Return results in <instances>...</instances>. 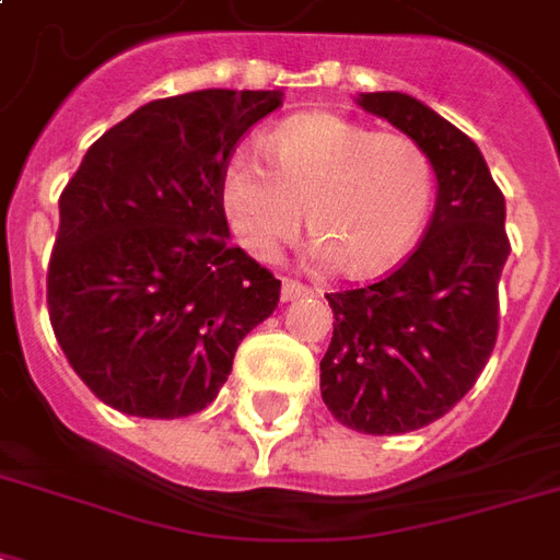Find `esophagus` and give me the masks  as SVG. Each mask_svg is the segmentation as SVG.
<instances>
[{
	"label": "esophagus",
	"mask_w": 560,
	"mask_h": 560,
	"mask_svg": "<svg viewBox=\"0 0 560 560\" xmlns=\"http://www.w3.org/2000/svg\"><path fill=\"white\" fill-rule=\"evenodd\" d=\"M304 295H322V289L298 283V280H292V277H283V280H280V298H283V301H295V298H304Z\"/></svg>",
	"instance_id": "34e87169"
}]
</instances>
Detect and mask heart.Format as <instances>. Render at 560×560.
Wrapping results in <instances>:
<instances>
[{
    "instance_id": "heart-1",
    "label": "heart",
    "mask_w": 560,
    "mask_h": 560,
    "mask_svg": "<svg viewBox=\"0 0 560 560\" xmlns=\"http://www.w3.org/2000/svg\"><path fill=\"white\" fill-rule=\"evenodd\" d=\"M256 147H235L221 203L235 238L275 259L304 224L313 254L351 277L393 268L422 235L434 203V165L413 138L375 132L334 112L289 117Z\"/></svg>"
}]
</instances>
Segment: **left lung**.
I'll list each match as a JSON object with an SVG mask.
<instances>
[{"label":"left lung","mask_w":560,"mask_h":560,"mask_svg":"<svg viewBox=\"0 0 560 560\" xmlns=\"http://www.w3.org/2000/svg\"><path fill=\"white\" fill-rule=\"evenodd\" d=\"M357 103L428 153L436 206L393 275L327 295L336 322L322 357V398L360 434H407L448 413L493 354L499 277L511 254L504 197L472 138L434 108L398 91Z\"/></svg>","instance_id":"1"}]
</instances>
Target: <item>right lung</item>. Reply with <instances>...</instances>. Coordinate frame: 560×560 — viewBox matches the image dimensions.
I'll list each match as a JSON object with an SVG mask.
<instances>
[{"instance_id": "obj_1", "label": "right lung", "mask_w": 560, "mask_h": 560, "mask_svg": "<svg viewBox=\"0 0 560 560\" xmlns=\"http://www.w3.org/2000/svg\"><path fill=\"white\" fill-rule=\"evenodd\" d=\"M283 91H191L96 138L58 200L46 304L91 393L126 416L179 419L215 401L280 280L230 245L221 174Z\"/></svg>"}]
</instances>
